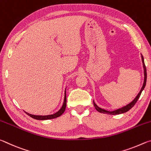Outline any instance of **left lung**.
<instances>
[{
  "label": "left lung",
  "mask_w": 151,
  "mask_h": 151,
  "mask_svg": "<svg viewBox=\"0 0 151 151\" xmlns=\"http://www.w3.org/2000/svg\"><path fill=\"white\" fill-rule=\"evenodd\" d=\"M141 55V58H142V67H143V70H144V82H143V85L141 89L139 91V93H138L137 96L134 99V100H132L131 103H129V104H127V105H125L124 106L121 107V108H119L118 109L114 110V111H106V110L104 109H101V107H99L97 106V104L94 103V101H93V104L94 106L95 107L96 110L99 112H101V113H104V114H122L124 113V112H126L127 111H129L130 109H132L133 106L135 104V103H137V101H138V99H139V97L141 94L142 91L144 90V88L146 86V83H147V68L146 66H145V61H144V58H143V56Z\"/></svg>",
  "instance_id": "obj_1"
}]
</instances>
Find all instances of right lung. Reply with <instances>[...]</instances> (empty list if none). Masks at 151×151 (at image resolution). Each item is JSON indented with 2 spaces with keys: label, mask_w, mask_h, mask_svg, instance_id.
<instances>
[{
  "label": "right lung",
  "mask_w": 151,
  "mask_h": 151,
  "mask_svg": "<svg viewBox=\"0 0 151 151\" xmlns=\"http://www.w3.org/2000/svg\"><path fill=\"white\" fill-rule=\"evenodd\" d=\"M66 89L65 91V97H64V101H63V106L61 108L59 109V111H58L57 112H55V114H49V115H35V114H31L28 113V112H26V114H28V115L30 116V117H32V119H37V120H48V119H55L57 118V117L60 116L62 115V114L64 113L65 109H66Z\"/></svg>",
  "instance_id": "right-lung-1"
}]
</instances>
